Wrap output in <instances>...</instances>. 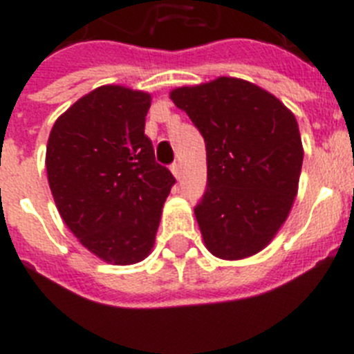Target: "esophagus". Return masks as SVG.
<instances>
[{
  "label": "esophagus",
  "instance_id": "1",
  "mask_svg": "<svg viewBox=\"0 0 354 354\" xmlns=\"http://www.w3.org/2000/svg\"><path fill=\"white\" fill-rule=\"evenodd\" d=\"M171 174H174L175 177H177V179H179L180 174H183V168H180L179 162H174V165H171Z\"/></svg>",
  "mask_w": 354,
  "mask_h": 354
}]
</instances>
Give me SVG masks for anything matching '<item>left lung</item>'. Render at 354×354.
<instances>
[{
	"mask_svg": "<svg viewBox=\"0 0 354 354\" xmlns=\"http://www.w3.org/2000/svg\"><path fill=\"white\" fill-rule=\"evenodd\" d=\"M204 136L207 187L195 207L209 252L237 261L270 245L298 193V122L270 92L218 77L170 92Z\"/></svg>",
	"mask_w": 354,
	"mask_h": 354,
	"instance_id": "obj_1",
	"label": "left lung"
}]
</instances>
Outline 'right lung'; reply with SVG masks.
<instances>
[{"mask_svg": "<svg viewBox=\"0 0 354 354\" xmlns=\"http://www.w3.org/2000/svg\"><path fill=\"white\" fill-rule=\"evenodd\" d=\"M150 101L138 90L99 86L74 102L49 134L46 168L56 207L81 245L109 264L149 255L175 184L145 134Z\"/></svg>", "mask_w": 354, "mask_h": 354, "instance_id": "1", "label": "right lung"}]
</instances>
